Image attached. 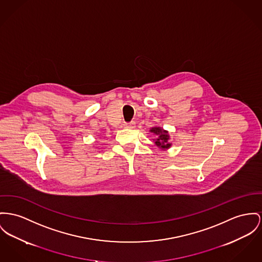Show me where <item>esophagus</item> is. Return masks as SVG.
<instances>
[{
	"instance_id": "obj_1",
	"label": "esophagus",
	"mask_w": 262,
	"mask_h": 262,
	"mask_svg": "<svg viewBox=\"0 0 262 262\" xmlns=\"http://www.w3.org/2000/svg\"><path fill=\"white\" fill-rule=\"evenodd\" d=\"M124 127H125V128H129V129L135 128V122H134V121H131V122L125 123V124H124Z\"/></svg>"
}]
</instances>
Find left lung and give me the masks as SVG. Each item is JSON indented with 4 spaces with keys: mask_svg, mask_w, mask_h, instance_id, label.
<instances>
[{
    "mask_svg": "<svg viewBox=\"0 0 262 262\" xmlns=\"http://www.w3.org/2000/svg\"><path fill=\"white\" fill-rule=\"evenodd\" d=\"M150 131L157 136V140L155 141V144L157 145L158 147L167 149L171 146V144L169 143V134L167 131L163 130L160 127H154Z\"/></svg>",
    "mask_w": 262,
    "mask_h": 262,
    "instance_id": "8db88e82",
    "label": "left lung"
}]
</instances>
